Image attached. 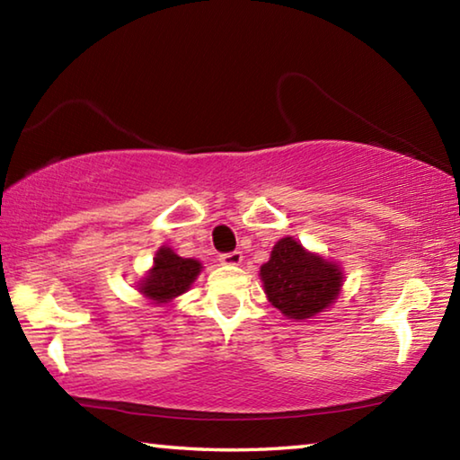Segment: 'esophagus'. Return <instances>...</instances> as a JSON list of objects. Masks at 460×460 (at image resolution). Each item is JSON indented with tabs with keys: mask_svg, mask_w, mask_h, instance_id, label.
<instances>
[{
	"mask_svg": "<svg viewBox=\"0 0 460 460\" xmlns=\"http://www.w3.org/2000/svg\"><path fill=\"white\" fill-rule=\"evenodd\" d=\"M241 260H243V253L241 252H231V253L219 255V261L223 263V266H239Z\"/></svg>",
	"mask_w": 460,
	"mask_h": 460,
	"instance_id": "34e87169",
	"label": "esophagus"
}]
</instances>
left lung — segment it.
I'll use <instances>...</instances> for the list:
<instances>
[{"label": "left lung", "instance_id": "8db88e82", "mask_svg": "<svg viewBox=\"0 0 460 460\" xmlns=\"http://www.w3.org/2000/svg\"><path fill=\"white\" fill-rule=\"evenodd\" d=\"M268 300L294 321L313 318L329 308L341 292L337 263L310 253L292 237L279 239L260 270Z\"/></svg>", "mask_w": 460, "mask_h": 460}]
</instances>
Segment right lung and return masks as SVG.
<instances>
[{
	"mask_svg": "<svg viewBox=\"0 0 460 460\" xmlns=\"http://www.w3.org/2000/svg\"><path fill=\"white\" fill-rule=\"evenodd\" d=\"M200 261L192 258H181L170 247H160L154 258V268L150 270L137 290L146 298L154 300V305L172 302L192 286L200 274Z\"/></svg>",
	"mask_w": 460,
	"mask_h": 460,
	"instance_id": "1",
	"label": "right lung"
}]
</instances>
